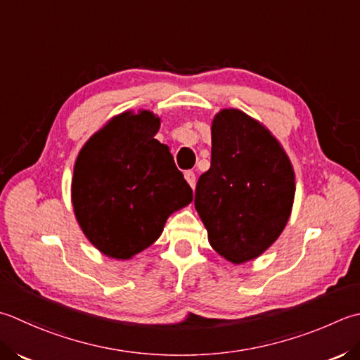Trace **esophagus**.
I'll list each match as a JSON object with an SVG mask.
<instances>
[{"label":"esophagus","instance_id":"obj_1","mask_svg":"<svg viewBox=\"0 0 360 360\" xmlns=\"http://www.w3.org/2000/svg\"><path fill=\"white\" fill-rule=\"evenodd\" d=\"M184 178H186V181L188 182V186L192 187V188H195V184H196V176H195V173L188 170V172L184 173Z\"/></svg>","mask_w":360,"mask_h":360}]
</instances>
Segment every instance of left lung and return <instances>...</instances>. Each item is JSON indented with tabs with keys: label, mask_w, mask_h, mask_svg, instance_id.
<instances>
[{
	"label": "left lung",
	"mask_w": 360,
	"mask_h": 360,
	"mask_svg": "<svg viewBox=\"0 0 360 360\" xmlns=\"http://www.w3.org/2000/svg\"><path fill=\"white\" fill-rule=\"evenodd\" d=\"M210 168L200 176L195 209L212 248L232 264L276 242L292 212L295 173L271 132L238 109L214 117Z\"/></svg>",
	"instance_id": "left-lung-1"
}]
</instances>
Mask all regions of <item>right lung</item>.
<instances>
[{
    "instance_id": "obj_1",
    "label": "right lung",
    "mask_w": 360,
    "mask_h": 360,
    "mask_svg": "<svg viewBox=\"0 0 360 360\" xmlns=\"http://www.w3.org/2000/svg\"><path fill=\"white\" fill-rule=\"evenodd\" d=\"M160 118L128 110L110 118L77 154L72 202L84 234L103 255L131 259L158 240L167 218L192 201Z\"/></svg>"
}]
</instances>
